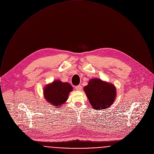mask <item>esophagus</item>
<instances>
[{
    "mask_svg": "<svg viewBox=\"0 0 154 154\" xmlns=\"http://www.w3.org/2000/svg\"><path fill=\"white\" fill-rule=\"evenodd\" d=\"M82 86L80 85H78V86H76L75 87V89L77 90V91H81L82 90Z\"/></svg>",
    "mask_w": 154,
    "mask_h": 154,
    "instance_id": "34e87169",
    "label": "esophagus"
}]
</instances>
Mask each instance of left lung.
<instances>
[{"mask_svg":"<svg viewBox=\"0 0 154 154\" xmlns=\"http://www.w3.org/2000/svg\"><path fill=\"white\" fill-rule=\"evenodd\" d=\"M84 91L91 106L97 110L110 107L116 95L113 85L98 79L90 80L88 85L85 86Z\"/></svg>","mask_w":154,"mask_h":154,"instance_id":"8db88e82","label":"left lung"}]
</instances>
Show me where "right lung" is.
Returning a JSON list of instances; mask_svg holds the SVG:
<instances>
[{
	"label": "right lung",
	"instance_id": "obj_1",
	"mask_svg": "<svg viewBox=\"0 0 154 154\" xmlns=\"http://www.w3.org/2000/svg\"><path fill=\"white\" fill-rule=\"evenodd\" d=\"M72 91V87L68 83L56 80L44 88V95L48 103L54 106L60 107L66 102L69 92Z\"/></svg>",
	"mask_w": 154,
	"mask_h": 154
}]
</instances>
